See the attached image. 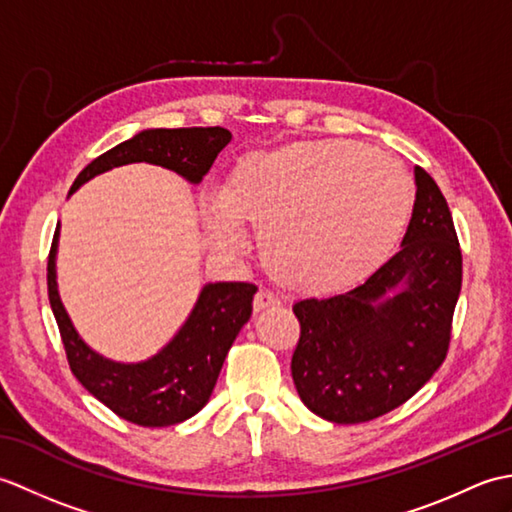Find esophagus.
<instances>
[{
    "instance_id": "obj_1",
    "label": "esophagus",
    "mask_w": 512,
    "mask_h": 512,
    "mask_svg": "<svg viewBox=\"0 0 512 512\" xmlns=\"http://www.w3.org/2000/svg\"><path fill=\"white\" fill-rule=\"evenodd\" d=\"M275 306H281V299L275 295L273 290H266L262 288L255 295V310H264V308H275Z\"/></svg>"
}]
</instances>
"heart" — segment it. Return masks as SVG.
<instances>
[{
  "label": "heart",
  "instance_id": "b5f03b06",
  "mask_svg": "<svg viewBox=\"0 0 512 512\" xmlns=\"http://www.w3.org/2000/svg\"><path fill=\"white\" fill-rule=\"evenodd\" d=\"M411 204V180L396 158L356 140L319 138L244 156L202 213L217 246L237 248L242 224L255 226L281 284L325 295L385 262Z\"/></svg>",
  "mask_w": 512,
  "mask_h": 512
}]
</instances>
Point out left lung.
<instances>
[{"label": "left lung", "instance_id": "8db88e82", "mask_svg": "<svg viewBox=\"0 0 512 512\" xmlns=\"http://www.w3.org/2000/svg\"><path fill=\"white\" fill-rule=\"evenodd\" d=\"M416 202L402 248L365 284L292 306L299 341L292 380L310 411L336 424L385 416L444 363L462 288V250L449 204L416 167ZM403 286L394 298L386 295Z\"/></svg>", "mask_w": 512, "mask_h": 512}]
</instances>
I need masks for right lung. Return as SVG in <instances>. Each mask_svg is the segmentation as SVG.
I'll list each match as a JSON object with an SVG mask.
<instances>
[{
	"label": "right lung",
	"instance_id": "1",
	"mask_svg": "<svg viewBox=\"0 0 512 512\" xmlns=\"http://www.w3.org/2000/svg\"><path fill=\"white\" fill-rule=\"evenodd\" d=\"M228 143L231 132L224 127L145 129L94 158L76 176L70 193L99 173L129 162H151L189 182H200ZM57 237L59 226L48 255V299L72 374L96 400L138 427H169L195 416L209 402L224 358L250 319L257 286L244 281L204 286L187 323L165 350L145 363H114L90 350L65 314L54 273Z\"/></svg>",
	"mask_w": 512,
	"mask_h": 512
}]
</instances>
